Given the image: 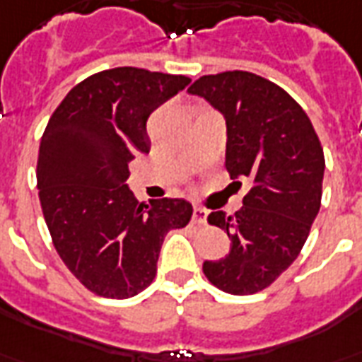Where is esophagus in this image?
I'll return each instance as SVG.
<instances>
[{
    "label": "esophagus",
    "instance_id": "34e87169",
    "mask_svg": "<svg viewBox=\"0 0 362 362\" xmlns=\"http://www.w3.org/2000/svg\"><path fill=\"white\" fill-rule=\"evenodd\" d=\"M194 222L195 224H205L207 222V209L194 207Z\"/></svg>",
    "mask_w": 362,
    "mask_h": 362
}]
</instances>
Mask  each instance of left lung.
<instances>
[{
    "mask_svg": "<svg viewBox=\"0 0 362 362\" xmlns=\"http://www.w3.org/2000/svg\"><path fill=\"white\" fill-rule=\"evenodd\" d=\"M226 119V170L251 189L234 215L213 211L230 253L205 261L213 286L232 296L263 291L301 253L320 209L324 153L303 107L274 82L245 71L197 78L188 88Z\"/></svg>",
    "mask_w": 362,
    "mask_h": 362,
    "instance_id": "left-lung-1",
    "label": "left lung"
}]
</instances>
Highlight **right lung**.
Returning a JSON list of instances; mask_svg holds the SVG:
<instances>
[{
    "instance_id": "obj_1",
    "label": "right lung",
    "mask_w": 362,
    "mask_h": 362,
    "mask_svg": "<svg viewBox=\"0 0 362 362\" xmlns=\"http://www.w3.org/2000/svg\"><path fill=\"white\" fill-rule=\"evenodd\" d=\"M192 80L119 66L95 72L66 93L40 141L38 195L52 242L84 288L127 299L153 282L168 230L184 228V199L138 203L128 163L149 151L146 122Z\"/></svg>"
}]
</instances>
